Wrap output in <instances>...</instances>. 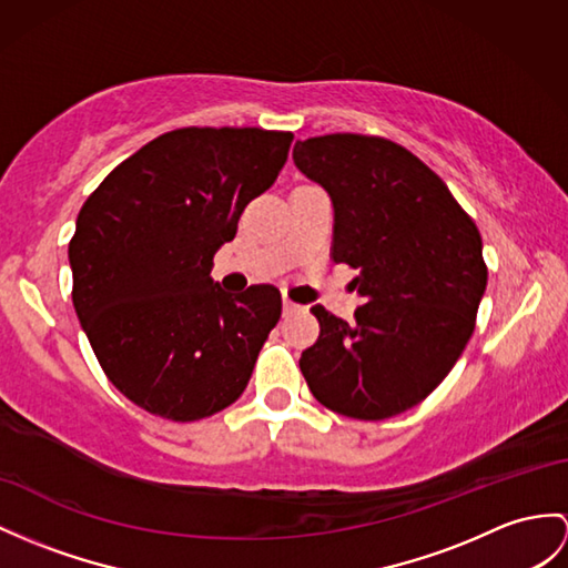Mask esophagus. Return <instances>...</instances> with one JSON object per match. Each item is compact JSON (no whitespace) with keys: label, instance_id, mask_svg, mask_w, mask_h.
Masks as SVG:
<instances>
[{"label":"esophagus","instance_id":"esophagus-1","mask_svg":"<svg viewBox=\"0 0 568 568\" xmlns=\"http://www.w3.org/2000/svg\"><path fill=\"white\" fill-rule=\"evenodd\" d=\"M303 306H298V303H294L292 298H284L282 301V311H284V315H292V313H298Z\"/></svg>","mask_w":568,"mask_h":568}]
</instances>
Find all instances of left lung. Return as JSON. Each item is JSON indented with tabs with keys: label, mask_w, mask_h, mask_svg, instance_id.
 <instances>
[{
	"label": "left lung",
	"mask_w": 568,
	"mask_h": 568,
	"mask_svg": "<svg viewBox=\"0 0 568 568\" xmlns=\"http://www.w3.org/2000/svg\"><path fill=\"white\" fill-rule=\"evenodd\" d=\"M294 163L329 195L332 260L358 272L366 298L352 323L311 308L321 337L301 373L332 412L395 417L438 388L473 337L487 288L481 236L444 180L383 136H311Z\"/></svg>",
	"instance_id": "8db88e82"
}]
</instances>
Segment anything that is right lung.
Returning a JSON list of instances; mask_svg holds the SVG:
<instances>
[{
	"label": "right lung",
	"instance_id": "add662e5",
	"mask_svg": "<svg viewBox=\"0 0 568 568\" xmlns=\"http://www.w3.org/2000/svg\"><path fill=\"white\" fill-rule=\"evenodd\" d=\"M292 140L260 128L165 132L81 206L69 241L77 317L110 383L156 417H212L251 381L282 294L260 284L231 296L210 272Z\"/></svg>",
	"mask_w": 568,
	"mask_h": 568
}]
</instances>
